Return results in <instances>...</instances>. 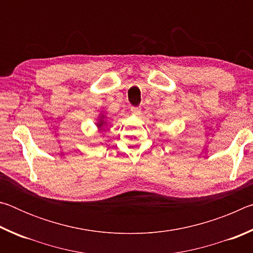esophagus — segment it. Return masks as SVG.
Returning <instances> with one entry per match:
<instances>
[{
	"label": "esophagus",
	"mask_w": 253,
	"mask_h": 253,
	"mask_svg": "<svg viewBox=\"0 0 253 253\" xmlns=\"http://www.w3.org/2000/svg\"><path fill=\"white\" fill-rule=\"evenodd\" d=\"M130 111H131V114H134V115H139L140 114V107H138V106L131 107Z\"/></svg>",
	"instance_id": "34e87169"
}]
</instances>
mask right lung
I'll return each mask as SVG.
<instances>
[{
  "mask_svg": "<svg viewBox=\"0 0 253 253\" xmlns=\"http://www.w3.org/2000/svg\"><path fill=\"white\" fill-rule=\"evenodd\" d=\"M101 118H104V117H102V116H101ZM104 124H105V122H104V121H102V119H100V123H98V126H99V127H101L102 125H104Z\"/></svg>",
  "mask_w": 253,
  "mask_h": 253,
  "instance_id": "right-lung-1",
  "label": "right lung"
}]
</instances>
